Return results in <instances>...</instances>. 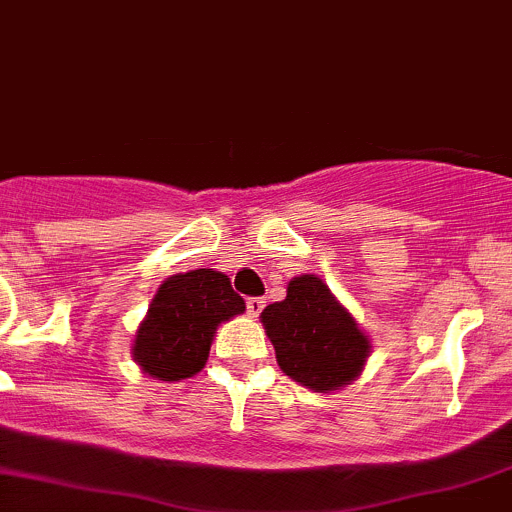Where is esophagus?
I'll return each instance as SVG.
<instances>
[{
    "label": "esophagus",
    "instance_id": "obj_1",
    "mask_svg": "<svg viewBox=\"0 0 512 512\" xmlns=\"http://www.w3.org/2000/svg\"><path fill=\"white\" fill-rule=\"evenodd\" d=\"M263 307H266V300H263V298H249V300H246V312H249L251 317L261 315Z\"/></svg>",
    "mask_w": 512,
    "mask_h": 512
}]
</instances>
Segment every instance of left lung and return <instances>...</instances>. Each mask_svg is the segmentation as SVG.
Returning <instances> with one entry per match:
<instances>
[{
    "label": "left lung",
    "instance_id": "obj_1",
    "mask_svg": "<svg viewBox=\"0 0 512 512\" xmlns=\"http://www.w3.org/2000/svg\"><path fill=\"white\" fill-rule=\"evenodd\" d=\"M261 322L280 371L315 393L349 386L371 354V342L351 312L310 273L290 280L285 300L268 305Z\"/></svg>",
    "mask_w": 512,
    "mask_h": 512
}]
</instances>
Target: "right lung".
Segmentation results:
<instances>
[{"mask_svg":"<svg viewBox=\"0 0 512 512\" xmlns=\"http://www.w3.org/2000/svg\"><path fill=\"white\" fill-rule=\"evenodd\" d=\"M244 310V298L214 268L170 276L148 305L131 354L151 378L183 381L205 368L219 324Z\"/></svg>","mask_w":512,"mask_h":512,"instance_id":"obj_1","label":"right lung"}]
</instances>
